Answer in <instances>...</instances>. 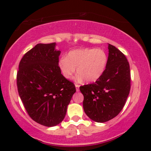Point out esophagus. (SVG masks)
I'll return each instance as SVG.
<instances>
[{
    "label": "esophagus",
    "mask_w": 151,
    "mask_h": 151,
    "mask_svg": "<svg viewBox=\"0 0 151 151\" xmlns=\"http://www.w3.org/2000/svg\"><path fill=\"white\" fill-rule=\"evenodd\" d=\"M75 86H76V90H77V91H79V85L78 84H75Z\"/></svg>",
    "instance_id": "34e87169"
}]
</instances>
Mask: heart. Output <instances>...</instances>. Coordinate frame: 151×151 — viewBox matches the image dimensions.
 Returning <instances> with one entry per match:
<instances>
[{"label":"heart","mask_w":151,"mask_h":151,"mask_svg":"<svg viewBox=\"0 0 151 151\" xmlns=\"http://www.w3.org/2000/svg\"><path fill=\"white\" fill-rule=\"evenodd\" d=\"M108 64L107 53L101 48H84L69 52L67 58H62L59 66L66 79L73 77L77 68L79 79L87 82L98 80L104 73Z\"/></svg>","instance_id":"1"}]
</instances>
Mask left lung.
<instances>
[{
    "mask_svg": "<svg viewBox=\"0 0 151 151\" xmlns=\"http://www.w3.org/2000/svg\"><path fill=\"white\" fill-rule=\"evenodd\" d=\"M83 108L91 120L106 122L121 111L131 89V71L127 58L109 44L108 64L104 73L93 84L79 87Z\"/></svg>",
    "mask_w": 151,
    "mask_h": 151,
    "instance_id": "8db88e82",
    "label": "left lung"
}]
</instances>
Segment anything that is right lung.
<instances>
[{
	"label": "right lung",
	"mask_w": 151,
	"mask_h": 151,
	"mask_svg": "<svg viewBox=\"0 0 151 151\" xmlns=\"http://www.w3.org/2000/svg\"><path fill=\"white\" fill-rule=\"evenodd\" d=\"M55 42L36 45L20 60L17 86L26 111L32 120L51 127L61 123L76 92L73 82L61 74L60 51Z\"/></svg>",
	"instance_id": "right-lung-1"
}]
</instances>
